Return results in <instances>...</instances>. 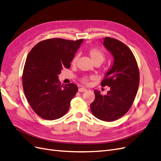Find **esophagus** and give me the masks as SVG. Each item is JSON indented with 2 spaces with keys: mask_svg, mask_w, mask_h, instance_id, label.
I'll list each match as a JSON object with an SVG mask.
<instances>
[{
  "mask_svg": "<svg viewBox=\"0 0 161 161\" xmlns=\"http://www.w3.org/2000/svg\"><path fill=\"white\" fill-rule=\"evenodd\" d=\"M78 91L80 92H86L87 90L86 89V88H84V87H80L78 89Z\"/></svg>",
  "mask_w": 161,
  "mask_h": 161,
  "instance_id": "34e87169",
  "label": "esophagus"
}]
</instances>
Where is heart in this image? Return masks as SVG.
<instances>
[{
  "label": "heart",
  "instance_id": "1",
  "mask_svg": "<svg viewBox=\"0 0 161 161\" xmlns=\"http://www.w3.org/2000/svg\"><path fill=\"white\" fill-rule=\"evenodd\" d=\"M88 55H90L91 59L92 60V61L94 62V64L96 63H99V64H102V62L105 60L106 56L105 54L103 53V51L102 50H100V49L98 48H91L87 51ZM77 59H78V56L77 55H75L73 59L71 60V64L72 65H75L77 63ZM89 77L87 76H84L82 77L80 79V81L84 84H88L89 83Z\"/></svg>",
  "mask_w": 161,
  "mask_h": 161
}]
</instances>
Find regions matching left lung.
Returning a JSON list of instances; mask_svg holds the SVG:
<instances>
[{
  "instance_id": "obj_1",
  "label": "left lung",
  "mask_w": 161,
  "mask_h": 161,
  "mask_svg": "<svg viewBox=\"0 0 161 161\" xmlns=\"http://www.w3.org/2000/svg\"><path fill=\"white\" fill-rule=\"evenodd\" d=\"M103 45L112 54L114 64L106 74L101 86L110 90L102 96L94 90L95 100L90 104L94 116L111 122L125 115L137 94L140 74L136 60L128 46L116 39L105 37Z\"/></svg>"
}]
</instances>
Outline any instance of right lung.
Listing matches in <instances>:
<instances>
[{
    "label": "right lung",
    "instance_id": "add662e5",
    "mask_svg": "<svg viewBox=\"0 0 161 161\" xmlns=\"http://www.w3.org/2000/svg\"><path fill=\"white\" fill-rule=\"evenodd\" d=\"M83 41L48 39L29 53L22 76L23 90L29 105L41 118L56 120L68 111L78 87L73 83L61 85L58 75L64 67L69 68Z\"/></svg>",
    "mask_w": 161,
    "mask_h": 161
}]
</instances>
